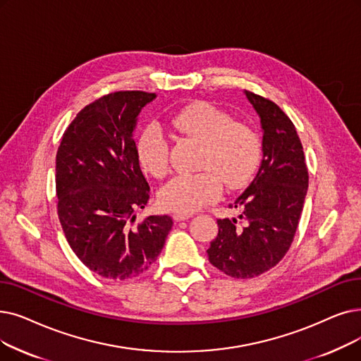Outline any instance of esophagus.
<instances>
[{"label":"esophagus","instance_id":"obj_1","mask_svg":"<svg viewBox=\"0 0 361 361\" xmlns=\"http://www.w3.org/2000/svg\"><path fill=\"white\" fill-rule=\"evenodd\" d=\"M193 214L190 212H176L174 214V219L176 221H184V219H189Z\"/></svg>","mask_w":361,"mask_h":361}]
</instances>
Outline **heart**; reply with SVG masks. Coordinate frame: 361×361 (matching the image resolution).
I'll list each match as a JSON object with an SVG mask.
<instances>
[{
	"label": "heart",
	"mask_w": 361,
	"mask_h": 361,
	"mask_svg": "<svg viewBox=\"0 0 361 361\" xmlns=\"http://www.w3.org/2000/svg\"><path fill=\"white\" fill-rule=\"evenodd\" d=\"M168 127L202 143L195 174H178L159 190L162 207L176 212H193L216 200L224 184L239 189L255 176L262 156L259 134L243 122H234L221 109L195 103L178 111ZM138 161L154 177L166 174L169 143L158 125H150L138 137Z\"/></svg>",
	"instance_id": "b5f03b06"
}]
</instances>
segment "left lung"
I'll return each mask as SVG.
<instances>
[{
    "label": "left lung",
    "mask_w": 361,
    "mask_h": 361,
    "mask_svg": "<svg viewBox=\"0 0 361 361\" xmlns=\"http://www.w3.org/2000/svg\"><path fill=\"white\" fill-rule=\"evenodd\" d=\"M262 128V161L247 189L231 203L238 218L216 219L209 262L234 279L257 277L286 255L300 223L308 169L295 125L269 99L245 91Z\"/></svg>",
    "instance_id": "obj_1"
}]
</instances>
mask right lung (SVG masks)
Listing matches in <instances>:
<instances>
[{
  "mask_svg": "<svg viewBox=\"0 0 361 361\" xmlns=\"http://www.w3.org/2000/svg\"><path fill=\"white\" fill-rule=\"evenodd\" d=\"M154 92L116 91L90 103L69 123L56 154L57 214L81 262L111 280L143 274L172 227L168 215L134 226L150 187L140 168L134 130Z\"/></svg>",
  "mask_w": 361,
  "mask_h": 361,
  "instance_id": "add662e5",
  "label": "right lung"
}]
</instances>
